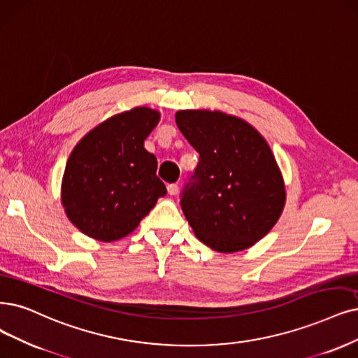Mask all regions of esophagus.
Returning <instances> with one entry per match:
<instances>
[{"instance_id":"34e87169","label":"esophagus","mask_w":358,"mask_h":358,"mask_svg":"<svg viewBox=\"0 0 358 358\" xmlns=\"http://www.w3.org/2000/svg\"><path fill=\"white\" fill-rule=\"evenodd\" d=\"M166 190H168V194H171V196H176V194L178 193V184H177V182H172V184H168V187H166Z\"/></svg>"}]
</instances>
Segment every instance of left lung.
I'll return each mask as SVG.
<instances>
[{
	"label": "left lung",
	"instance_id": "obj_1",
	"mask_svg": "<svg viewBox=\"0 0 358 358\" xmlns=\"http://www.w3.org/2000/svg\"><path fill=\"white\" fill-rule=\"evenodd\" d=\"M201 159L182 213L202 243L222 254L252 248L275 226L286 205L283 174L270 144L245 119L221 110L176 113Z\"/></svg>",
	"mask_w": 358,
	"mask_h": 358
}]
</instances>
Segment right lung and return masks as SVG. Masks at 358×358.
Wrapping results in <instances>:
<instances>
[{
	"mask_svg": "<svg viewBox=\"0 0 358 358\" xmlns=\"http://www.w3.org/2000/svg\"><path fill=\"white\" fill-rule=\"evenodd\" d=\"M159 121L161 112L137 106L100 122L73 148L60 199L68 220L91 239H122L165 196L156 157L144 149Z\"/></svg>",
	"mask_w": 358,
	"mask_h": 358,
	"instance_id": "add662e5",
	"label": "right lung"
}]
</instances>
